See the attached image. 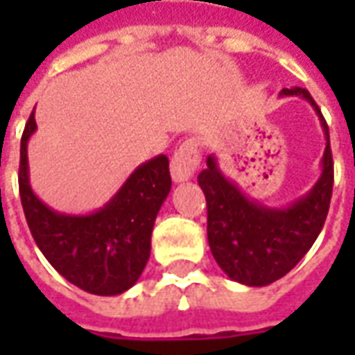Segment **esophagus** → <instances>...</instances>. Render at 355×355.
I'll return each mask as SVG.
<instances>
[{
    "label": "esophagus",
    "mask_w": 355,
    "mask_h": 355,
    "mask_svg": "<svg viewBox=\"0 0 355 355\" xmlns=\"http://www.w3.org/2000/svg\"><path fill=\"white\" fill-rule=\"evenodd\" d=\"M200 144L196 139H186L171 159V177L175 182H186L193 177L200 165Z\"/></svg>",
    "instance_id": "34e87169"
}]
</instances>
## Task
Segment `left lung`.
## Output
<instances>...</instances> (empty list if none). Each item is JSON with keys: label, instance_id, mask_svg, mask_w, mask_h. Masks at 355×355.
<instances>
[{"label": "left lung", "instance_id": "obj_1", "mask_svg": "<svg viewBox=\"0 0 355 355\" xmlns=\"http://www.w3.org/2000/svg\"><path fill=\"white\" fill-rule=\"evenodd\" d=\"M279 96L304 98L320 117L325 137L320 178L304 196L285 207L264 205L224 175L215 154L198 177L207 200L211 253L224 274L247 287L270 285L297 266L320 236L333 193V155L321 110L302 87L282 89Z\"/></svg>", "mask_w": 355, "mask_h": 355}]
</instances>
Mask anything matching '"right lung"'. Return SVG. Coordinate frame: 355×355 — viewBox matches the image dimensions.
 Masks as SVG:
<instances>
[{"instance_id":"1","label":"right lung","mask_w":355,"mask_h":355,"mask_svg":"<svg viewBox=\"0 0 355 355\" xmlns=\"http://www.w3.org/2000/svg\"><path fill=\"white\" fill-rule=\"evenodd\" d=\"M35 129L32 112L20 140L19 188L40 251L58 274L91 295L114 297L129 291L150 259L155 216L171 192L167 155L140 163L110 201L93 213H58L30 184L28 140Z\"/></svg>"}]
</instances>
